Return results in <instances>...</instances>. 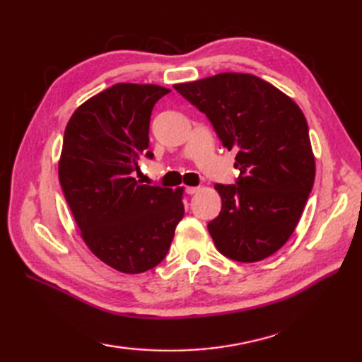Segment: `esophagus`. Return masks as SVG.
Masks as SVG:
<instances>
[{"mask_svg": "<svg viewBox=\"0 0 362 362\" xmlns=\"http://www.w3.org/2000/svg\"><path fill=\"white\" fill-rule=\"evenodd\" d=\"M199 191H201V188H199V187H188L187 188L188 194H196V193H199Z\"/></svg>", "mask_w": 362, "mask_h": 362, "instance_id": "1", "label": "esophagus"}]
</instances>
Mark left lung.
I'll list each match as a JSON object with an SVG mask.
<instances>
[{
    "mask_svg": "<svg viewBox=\"0 0 362 362\" xmlns=\"http://www.w3.org/2000/svg\"><path fill=\"white\" fill-rule=\"evenodd\" d=\"M174 88L209 117L224 148L238 151V183L216 185L222 209L209 224L214 245L241 263L274 255L296 230L316 175L303 112L249 73H219Z\"/></svg>",
    "mask_w": 362,
    "mask_h": 362,
    "instance_id": "left-lung-1",
    "label": "left lung"
}]
</instances>
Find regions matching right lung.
Masks as SVG:
<instances>
[{"label":"right lung","mask_w":362,"mask_h":362,"mask_svg":"<svg viewBox=\"0 0 362 362\" xmlns=\"http://www.w3.org/2000/svg\"><path fill=\"white\" fill-rule=\"evenodd\" d=\"M169 88L115 83L81 104L68 121L59 182L90 252L122 274H141L163 261L183 218V187L138 182L149 148L151 112Z\"/></svg>","instance_id":"add662e5"}]
</instances>
